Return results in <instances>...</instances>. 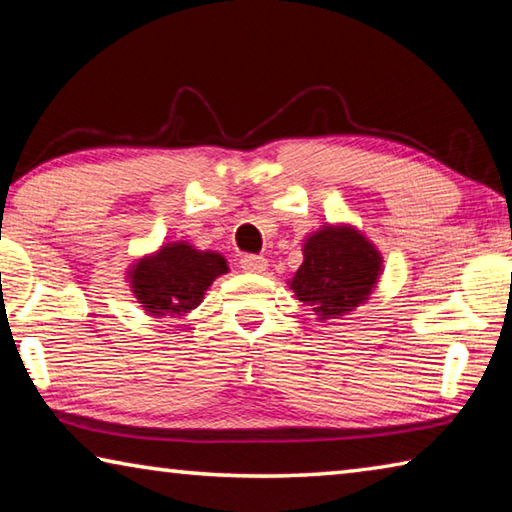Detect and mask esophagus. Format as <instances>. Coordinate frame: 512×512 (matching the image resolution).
Segmentation results:
<instances>
[{"instance_id": "34e87169", "label": "esophagus", "mask_w": 512, "mask_h": 512, "mask_svg": "<svg viewBox=\"0 0 512 512\" xmlns=\"http://www.w3.org/2000/svg\"><path fill=\"white\" fill-rule=\"evenodd\" d=\"M241 268L248 273H264L268 268V262L262 255H244L241 257Z\"/></svg>"}]
</instances>
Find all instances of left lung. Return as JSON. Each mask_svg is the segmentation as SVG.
Instances as JSON below:
<instances>
[{
	"instance_id": "1",
	"label": "left lung",
	"mask_w": 512,
	"mask_h": 512,
	"mask_svg": "<svg viewBox=\"0 0 512 512\" xmlns=\"http://www.w3.org/2000/svg\"><path fill=\"white\" fill-rule=\"evenodd\" d=\"M302 266L289 289L318 320L348 316L375 291L384 257L354 225L327 223L302 244Z\"/></svg>"
}]
</instances>
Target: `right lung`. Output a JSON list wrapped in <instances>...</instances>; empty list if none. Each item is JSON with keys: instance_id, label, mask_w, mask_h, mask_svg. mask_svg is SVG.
<instances>
[{"instance_id": "add662e5", "label": "right lung", "mask_w": 512, "mask_h": 512, "mask_svg": "<svg viewBox=\"0 0 512 512\" xmlns=\"http://www.w3.org/2000/svg\"><path fill=\"white\" fill-rule=\"evenodd\" d=\"M228 262L214 250H198L189 241H169L128 266L126 280L142 309L155 318H180L203 302Z\"/></svg>"}]
</instances>
